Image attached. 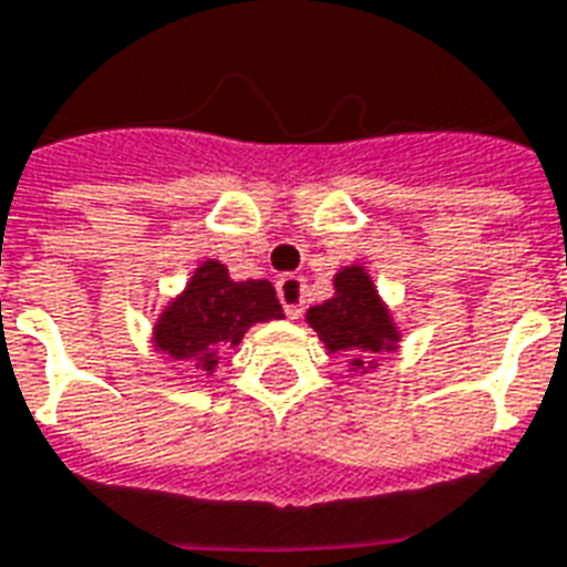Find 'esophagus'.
I'll return each instance as SVG.
<instances>
[{
	"instance_id": "34e87169",
	"label": "esophagus",
	"mask_w": 567,
	"mask_h": 567,
	"mask_svg": "<svg viewBox=\"0 0 567 567\" xmlns=\"http://www.w3.org/2000/svg\"><path fill=\"white\" fill-rule=\"evenodd\" d=\"M276 295L282 300V309L288 318H300L303 316V303H306V279L303 276H295L288 272L276 282Z\"/></svg>"
}]
</instances>
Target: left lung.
<instances>
[{"label":"left lung","mask_w":567,"mask_h":567,"mask_svg":"<svg viewBox=\"0 0 567 567\" xmlns=\"http://www.w3.org/2000/svg\"><path fill=\"white\" fill-rule=\"evenodd\" d=\"M337 295L312 306L306 321L312 324L330 354H346L354 369H375L381 354L396 351L400 330L390 318L388 306L375 291L369 272L358 264L342 267L333 276Z\"/></svg>","instance_id":"left-lung-1"}]
</instances>
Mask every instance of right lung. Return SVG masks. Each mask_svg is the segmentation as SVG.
I'll return each instance as SVG.
<instances>
[{"label": "right lung", "mask_w": 567, "mask_h": 567, "mask_svg": "<svg viewBox=\"0 0 567 567\" xmlns=\"http://www.w3.org/2000/svg\"><path fill=\"white\" fill-rule=\"evenodd\" d=\"M282 318V303L267 279L234 282L219 261L200 264L186 291L165 306L153 327V346L174 360H186L200 375H213L221 351L240 346L246 330Z\"/></svg>", "instance_id": "right-lung-1"}]
</instances>
